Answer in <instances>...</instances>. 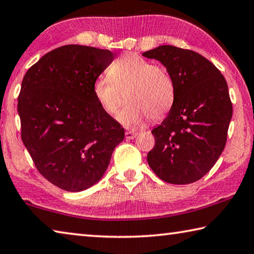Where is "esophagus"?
<instances>
[{"label": "esophagus", "mask_w": 254, "mask_h": 254, "mask_svg": "<svg viewBox=\"0 0 254 254\" xmlns=\"http://www.w3.org/2000/svg\"><path fill=\"white\" fill-rule=\"evenodd\" d=\"M137 134H138V132H136V131H126V138L127 139L135 138V137L137 136Z\"/></svg>", "instance_id": "34e87169"}]
</instances>
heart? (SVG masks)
Masks as SVG:
<instances>
[{
	"mask_svg": "<svg viewBox=\"0 0 254 254\" xmlns=\"http://www.w3.org/2000/svg\"><path fill=\"white\" fill-rule=\"evenodd\" d=\"M92 93L107 115H118L119 122L132 127L146 117L158 120L171 110L175 100V83L165 66L153 64L136 53H127L109 66L107 77H98Z\"/></svg>",
	"mask_w": 254,
	"mask_h": 254,
	"instance_id": "heart-1",
	"label": "heart"
}]
</instances>
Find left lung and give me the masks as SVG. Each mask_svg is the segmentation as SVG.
Returning a JSON list of instances; mask_svg holds the SVG:
<instances>
[{"mask_svg": "<svg viewBox=\"0 0 254 254\" xmlns=\"http://www.w3.org/2000/svg\"><path fill=\"white\" fill-rule=\"evenodd\" d=\"M143 56L161 62L175 83L174 104L152 130L155 146L148 165L167 183H194L225 147L233 113L228 83L211 61L188 49L161 46Z\"/></svg>", "mask_w": 254, "mask_h": 254, "instance_id": "8db88e82", "label": "left lung"}]
</instances>
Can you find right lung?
<instances>
[{"mask_svg":"<svg viewBox=\"0 0 254 254\" xmlns=\"http://www.w3.org/2000/svg\"><path fill=\"white\" fill-rule=\"evenodd\" d=\"M114 58L109 50L68 44L44 55L22 80V141L40 174L61 190L80 192L96 184L124 140L122 125L92 93Z\"/></svg>","mask_w":254,"mask_h":254,"instance_id":"right-lung-1","label":"right lung"}]
</instances>
